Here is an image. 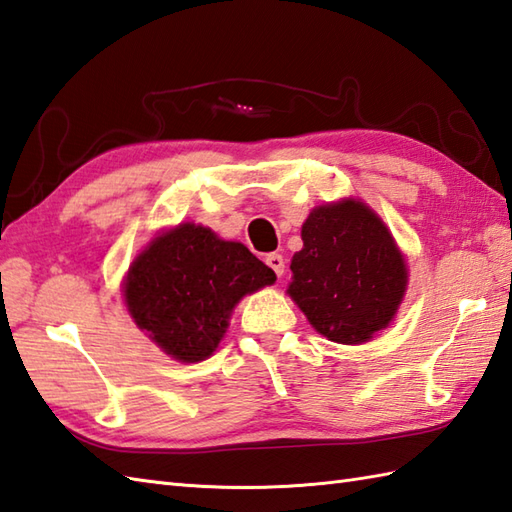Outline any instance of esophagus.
<instances>
[{
    "label": "esophagus",
    "mask_w": 512,
    "mask_h": 512,
    "mask_svg": "<svg viewBox=\"0 0 512 512\" xmlns=\"http://www.w3.org/2000/svg\"><path fill=\"white\" fill-rule=\"evenodd\" d=\"M266 264L275 270V275H277V277L284 275L286 262H284V257H281V255H277V253H270V255H266Z\"/></svg>",
    "instance_id": "obj_1"
}]
</instances>
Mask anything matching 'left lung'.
<instances>
[{"instance_id": "obj_1", "label": "left lung", "mask_w": 512, "mask_h": 512, "mask_svg": "<svg viewBox=\"0 0 512 512\" xmlns=\"http://www.w3.org/2000/svg\"><path fill=\"white\" fill-rule=\"evenodd\" d=\"M292 257L288 295L325 339L367 343L391 323L407 290V264L385 222L361 200L312 209Z\"/></svg>"}]
</instances>
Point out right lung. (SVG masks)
Here are the masks:
<instances>
[{
  "label": "right lung",
  "instance_id": "right-lung-1",
  "mask_svg": "<svg viewBox=\"0 0 512 512\" xmlns=\"http://www.w3.org/2000/svg\"><path fill=\"white\" fill-rule=\"evenodd\" d=\"M273 268L211 228L178 224L129 266L123 292L134 323L180 363H200L220 345L244 295L275 284Z\"/></svg>",
  "mask_w": 512,
  "mask_h": 512
}]
</instances>
